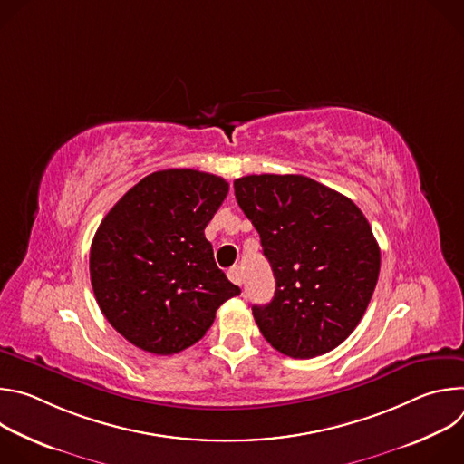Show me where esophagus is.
<instances>
[{"instance_id":"1","label":"esophagus","mask_w":464,"mask_h":464,"mask_svg":"<svg viewBox=\"0 0 464 464\" xmlns=\"http://www.w3.org/2000/svg\"><path fill=\"white\" fill-rule=\"evenodd\" d=\"M227 277H229V281H231V283H235V285L242 286L244 277H242V270H240V266H233V268H229Z\"/></svg>"}]
</instances>
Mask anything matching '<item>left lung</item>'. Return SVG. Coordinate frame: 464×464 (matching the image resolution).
Segmentation results:
<instances>
[{"mask_svg":"<svg viewBox=\"0 0 464 464\" xmlns=\"http://www.w3.org/2000/svg\"><path fill=\"white\" fill-rule=\"evenodd\" d=\"M235 196L260 235L276 295L255 304L262 336L308 360L343 343L363 317L380 274L372 229L347 196L301 174H251Z\"/></svg>","mask_w":464,"mask_h":464,"instance_id":"8db88e82","label":"left lung"}]
</instances>
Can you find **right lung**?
<instances>
[{"instance_id": "obj_1", "label": "right lung", "mask_w": 464, "mask_h": 464, "mask_svg": "<svg viewBox=\"0 0 464 464\" xmlns=\"http://www.w3.org/2000/svg\"><path fill=\"white\" fill-rule=\"evenodd\" d=\"M227 190L215 174L158 170L101 222L90 251L92 286L101 312L130 343L176 354L200 342L220 304L240 294L204 235Z\"/></svg>"}]
</instances>
